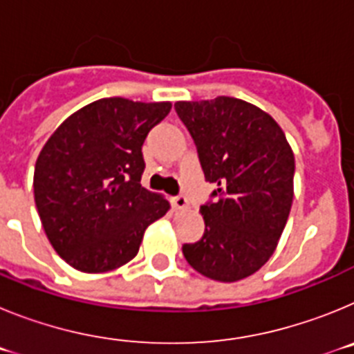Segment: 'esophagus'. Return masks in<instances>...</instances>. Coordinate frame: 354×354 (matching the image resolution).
Instances as JSON below:
<instances>
[{
	"instance_id": "1",
	"label": "esophagus",
	"mask_w": 354,
	"mask_h": 354,
	"mask_svg": "<svg viewBox=\"0 0 354 354\" xmlns=\"http://www.w3.org/2000/svg\"><path fill=\"white\" fill-rule=\"evenodd\" d=\"M171 205H174L177 211H184V209L187 207V198H186V196H183V195L174 196V198H171Z\"/></svg>"
}]
</instances>
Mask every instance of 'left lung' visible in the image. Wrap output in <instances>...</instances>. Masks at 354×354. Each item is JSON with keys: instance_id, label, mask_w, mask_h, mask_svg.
Segmentation results:
<instances>
[{"instance_id": "8db88e82", "label": "left lung", "mask_w": 354, "mask_h": 354, "mask_svg": "<svg viewBox=\"0 0 354 354\" xmlns=\"http://www.w3.org/2000/svg\"><path fill=\"white\" fill-rule=\"evenodd\" d=\"M175 111L198 150L216 202L202 205L205 232L184 245L187 264L218 282H237L274 253L294 196V154L282 127L236 97L179 101Z\"/></svg>"}]
</instances>
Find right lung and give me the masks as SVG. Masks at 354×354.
<instances>
[{
  "label": "right lung",
  "mask_w": 354,
  "mask_h": 354,
  "mask_svg": "<svg viewBox=\"0 0 354 354\" xmlns=\"http://www.w3.org/2000/svg\"><path fill=\"white\" fill-rule=\"evenodd\" d=\"M171 102L108 97L65 118L40 150L33 192L55 252L83 273H106L136 257L150 223L167 214L162 195L140 184L147 134Z\"/></svg>",
  "instance_id": "add662e5"
}]
</instances>
